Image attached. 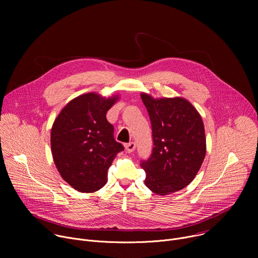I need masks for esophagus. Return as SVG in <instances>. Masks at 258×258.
<instances>
[{
    "label": "esophagus",
    "mask_w": 258,
    "mask_h": 258,
    "mask_svg": "<svg viewBox=\"0 0 258 258\" xmlns=\"http://www.w3.org/2000/svg\"><path fill=\"white\" fill-rule=\"evenodd\" d=\"M125 150H126V152H128V153H132V152H134V150L136 149V144L134 143V142H130V143H127V144H125Z\"/></svg>",
    "instance_id": "obj_1"
}]
</instances>
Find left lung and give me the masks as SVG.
Masks as SVG:
<instances>
[{
    "label": "left lung",
    "instance_id": "left-lung-1",
    "mask_svg": "<svg viewBox=\"0 0 258 258\" xmlns=\"http://www.w3.org/2000/svg\"><path fill=\"white\" fill-rule=\"evenodd\" d=\"M148 111L153 149L141 161L145 185L157 195L188 186L200 169L206 153L204 124L194 106L182 98L153 99L142 94Z\"/></svg>",
    "mask_w": 258,
    "mask_h": 258
}]
</instances>
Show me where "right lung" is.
<instances>
[{
	"label": "right lung",
	"instance_id": "obj_1",
	"mask_svg": "<svg viewBox=\"0 0 258 258\" xmlns=\"http://www.w3.org/2000/svg\"><path fill=\"white\" fill-rule=\"evenodd\" d=\"M116 100L95 93L82 95L70 101L53 123L51 149L55 165L77 191L101 189L116 154L124 150L114 139L113 125L106 119Z\"/></svg>",
	"mask_w": 258,
	"mask_h": 258
}]
</instances>
